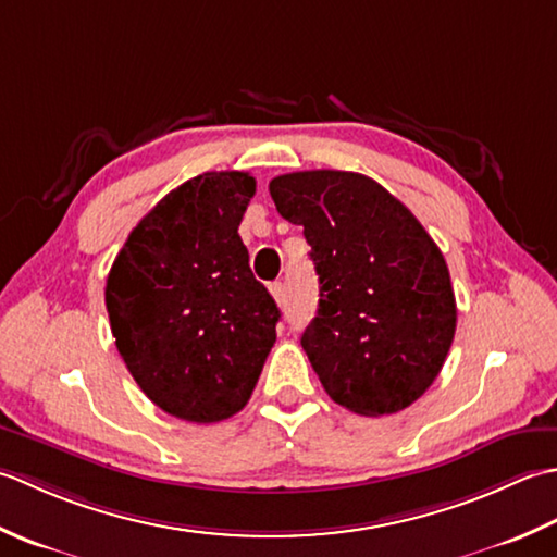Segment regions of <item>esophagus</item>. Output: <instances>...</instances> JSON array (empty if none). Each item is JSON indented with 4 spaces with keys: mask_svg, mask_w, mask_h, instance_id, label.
Returning a JSON list of instances; mask_svg holds the SVG:
<instances>
[{
    "mask_svg": "<svg viewBox=\"0 0 557 557\" xmlns=\"http://www.w3.org/2000/svg\"><path fill=\"white\" fill-rule=\"evenodd\" d=\"M269 290H271V295H274V300H276L278 305L286 302V283H283V281H274V283H271V286H269Z\"/></svg>",
    "mask_w": 557,
    "mask_h": 557,
    "instance_id": "1",
    "label": "esophagus"
}]
</instances>
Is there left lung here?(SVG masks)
Returning <instances> with one entry per match:
<instances>
[{"label": "left lung", "mask_w": 557, "mask_h": 557, "mask_svg": "<svg viewBox=\"0 0 557 557\" xmlns=\"http://www.w3.org/2000/svg\"><path fill=\"white\" fill-rule=\"evenodd\" d=\"M269 191L312 247L320 308L300 344L324 392L360 416L404 411L435 382L457 329L440 247L360 173L302 170L274 177Z\"/></svg>", "instance_id": "left-lung-1"}]
</instances>
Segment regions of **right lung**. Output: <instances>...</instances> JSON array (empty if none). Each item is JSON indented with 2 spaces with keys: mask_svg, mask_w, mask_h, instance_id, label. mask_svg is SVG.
<instances>
[{
  "mask_svg": "<svg viewBox=\"0 0 557 557\" xmlns=\"http://www.w3.org/2000/svg\"><path fill=\"white\" fill-rule=\"evenodd\" d=\"M255 177L203 173L136 223L112 262L115 346L149 399L189 423H219L252 396L281 312L237 235Z\"/></svg>",
  "mask_w": 557,
  "mask_h": 557,
  "instance_id": "1",
  "label": "right lung"
}]
</instances>
